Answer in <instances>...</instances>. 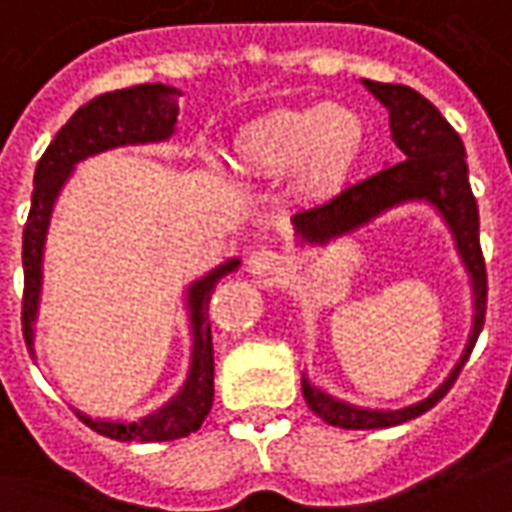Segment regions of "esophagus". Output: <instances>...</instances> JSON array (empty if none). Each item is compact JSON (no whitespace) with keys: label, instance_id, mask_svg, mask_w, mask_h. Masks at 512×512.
<instances>
[{"label":"esophagus","instance_id":"esophagus-1","mask_svg":"<svg viewBox=\"0 0 512 512\" xmlns=\"http://www.w3.org/2000/svg\"><path fill=\"white\" fill-rule=\"evenodd\" d=\"M282 266V257L274 252V249H268V246H260L255 252H249L246 257V268L257 274V277H266V274H277Z\"/></svg>","mask_w":512,"mask_h":512}]
</instances>
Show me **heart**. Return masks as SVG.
Masks as SVG:
<instances>
[{
  "instance_id": "1",
  "label": "heart",
  "mask_w": 512,
  "mask_h": 512,
  "mask_svg": "<svg viewBox=\"0 0 512 512\" xmlns=\"http://www.w3.org/2000/svg\"><path fill=\"white\" fill-rule=\"evenodd\" d=\"M363 149V124L349 107H282L246 124L235 138L238 169L255 177L296 174L305 194H332Z\"/></svg>"
}]
</instances>
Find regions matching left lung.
I'll return each instance as SVG.
<instances>
[{"label":"left lung","mask_w":512,"mask_h":512,"mask_svg":"<svg viewBox=\"0 0 512 512\" xmlns=\"http://www.w3.org/2000/svg\"><path fill=\"white\" fill-rule=\"evenodd\" d=\"M371 94L388 107L391 116V138L402 152V163L371 174L366 180L343 188L341 194L330 196L327 202L305 207L293 216V230L299 244L327 246L346 232L360 230L363 224L382 216L391 207L407 205V202H427L435 207L443 224L449 227L455 238L457 255L471 277V293H474V324L468 332L466 349L449 371V377L435 391L416 405L399 407V410H371L335 399L327 391L316 388L313 382L302 377V393L307 407L324 418L332 427L341 430H382L393 427L410 418L427 413L435 402H441L446 391L455 385L460 368L466 366L474 343L480 338L485 324V305H488V274L480 249V210L477 199L468 185L466 146L460 135L452 130V124L438 113V107L430 99L407 88V85H391V82L363 80Z\"/></svg>","instance_id":"1"}]
</instances>
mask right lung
Here are the masks:
<instances>
[{
    "instance_id": "right-lung-1",
    "label": "right lung",
    "mask_w": 512,
    "mask_h": 512,
    "mask_svg": "<svg viewBox=\"0 0 512 512\" xmlns=\"http://www.w3.org/2000/svg\"><path fill=\"white\" fill-rule=\"evenodd\" d=\"M177 99L180 91L163 85V82H146L132 85L124 91H110L91 99L71 116L55 141L46 146L44 157L35 166V188H32V205L27 224H24V246H21V263H24V299H21V330L24 341L35 355V321L41 305V282H44V244L52 210L63 185L71 177L74 166L85 157L99 155L116 146L157 144L169 141L177 124ZM241 266L238 257L224 260L221 266L207 271L205 277L188 285V318H191V368L182 388L163 407L152 410L149 416L138 421H102L77 410V416L99 435L113 441H174L185 438L202 427V421L213 407V338H210V318L207 305L210 293L221 277Z\"/></svg>"
}]
</instances>
